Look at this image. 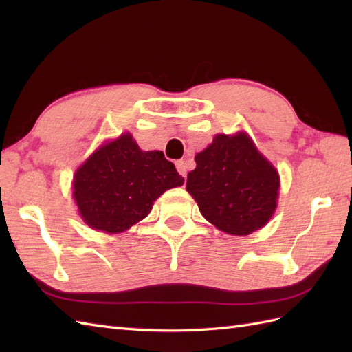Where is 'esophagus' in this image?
Here are the masks:
<instances>
[{"instance_id": "esophagus-1", "label": "esophagus", "mask_w": 352, "mask_h": 352, "mask_svg": "<svg viewBox=\"0 0 352 352\" xmlns=\"http://www.w3.org/2000/svg\"><path fill=\"white\" fill-rule=\"evenodd\" d=\"M175 166H177L178 174H180L182 177H186V174H188V166H186V162L184 160H177Z\"/></svg>"}]
</instances>
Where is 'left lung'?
Wrapping results in <instances>:
<instances>
[{
  "label": "left lung",
  "instance_id": "left-lung-1",
  "mask_svg": "<svg viewBox=\"0 0 352 352\" xmlns=\"http://www.w3.org/2000/svg\"><path fill=\"white\" fill-rule=\"evenodd\" d=\"M195 162L186 189L216 228L248 236L272 218L278 201V172L248 134H216Z\"/></svg>",
  "mask_w": 352,
  "mask_h": 352
}]
</instances>
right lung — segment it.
Instances as JSON below:
<instances>
[{
    "label": "right lung",
    "mask_w": 352,
    "mask_h": 352,
    "mask_svg": "<svg viewBox=\"0 0 352 352\" xmlns=\"http://www.w3.org/2000/svg\"><path fill=\"white\" fill-rule=\"evenodd\" d=\"M183 183L162 151H142L125 133L100 146L77 169L72 195L89 227L116 234L146 218L163 192Z\"/></svg>",
    "instance_id": "add662e5"
}]
</instances>
